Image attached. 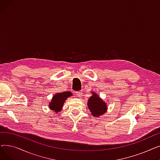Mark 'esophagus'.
<instances>
[{
    "instance_id": "obj_1",
    "label": "esophagus",
    "mask_w": 160,
    "mask_h": 160,
    "mask_svg": "<svg viewBox=\"0 0 160 160\" xmlns=\"http://www.w3.org/2000/svg\"><path fill=\"white\" fill-rule=\"evenodd\" d=\"M76 95H77L78 97H81L82 95V91H76L75 92Z\"/></svg>"
}]
</instances>
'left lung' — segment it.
Returning a JSON list of instances; mask_svg holds the SVG:
<instances>
[{"mask_svg":"<svg viewBox=\"0 0 160 160\" xmlns=\"http://www.w3.org/2000/svg\"><path fill=\"white\" fill-rule=\"evenodd\" d=\"M88 104L91 114L97 117L104 113L107 110L106 104L95 93L89 98Z\"/></svg>","mask_w":160,"mask_h":160,"instance_id":"obj_1","label":"left lung"}]
</instances>
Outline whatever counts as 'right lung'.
Wrapping results in <instances>:
<instances>
[{
  "label": "right lung",
  "instance_id": "right-lung-1",
  "mask_svg": "<svg viewBox=\"0 0 160 160\" xmlns=\"http://www.w3.org/2000/svg\"><path fill=\"white\" fill-rule=\"evenodd\" d=\"M69 96H72V93L69 91H65L63 93H58L53 97L52 102L49 104V107L52 111L56 112H60L63 107L65 100Z\"/></svg>",
  "mask_w": 160,
  "mask_h": 160
}]
</instances>
